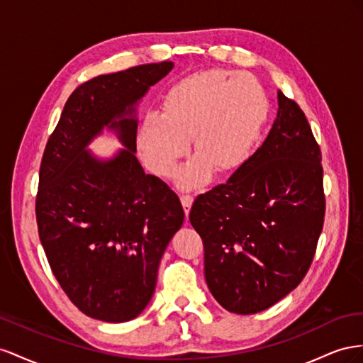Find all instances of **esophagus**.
I'll return each mask as SVG.
<instances>
[{
	"label": "esophagus",
	"instance_id": "1",
	"mask_svg": "<svg viewBox=\"0 0 363 363\" xmlns=\"http://www.w3.org/2000/svg\"><path fill=\"white\" fill-rule=\"evenodd\" d=\"M193 199H194V198H193L191 194H182V196H181V202H182V206H184V211H185V214H187V216H189V213H190Z\"/></svg>",
	"mask_w": 363,
	"mask_h": 363
}]
</instances>
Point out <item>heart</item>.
<instances>
[{
    "mask_svg": "<svg viewBox=\"0 0 363 363\" xmlns=\"http://www.w3.org/2000/svg\"><path fill=\"white\" fill-rule=\"evenodd\" d=\"M269 99L254 76L211 68L173 84L162 112L149 111L138 130V150L157 176H170L189 150L199 153L179 174L184 187L210 178L211 170L233 173L254 155L267 120Z\"/></svg>",
    "mask_w": 363,
    "mask_h": 363,
    "instance_id": "heart-1",
    "label": "heart"
}]
</instances>
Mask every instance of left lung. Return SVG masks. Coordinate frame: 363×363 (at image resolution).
Wrapping results in <instances>:
<instances>
[{
	"label": "left lung",
	"instance_id": "8db88e82",
	"mask_svg": "<svg viewBox=\"0 0 363 363\" xmlns=\"http://www.w3.org/2000/svg\"><path fill=\"white\" fill-rule=\"evenodd\" d=\"M320 161L303 109L278 91L277 120L262 147L193 202L206 284L228 312H262L303 281L325 216Z\"/></svg>",
	"mask_w": 363,
	"mask_h": 363
}]
</instances>
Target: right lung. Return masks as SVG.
<instances>
[{
    "label": "right lung",
    "instance_id": "right-lung-1",
    "mask_svg": "<svg viewBox=\"0 0 363 363\" xmlns=\"http://www.w3.org/2000/svg\"><path fill=\"white\" fill-rule=\"evenodd\" d=\"M172 68L165 60L79 85L40 161L35 208L48 264L71 303L105 323H126L146 308L185 217L178 194L135 157L133 106ZM103 127L127 147L109 162L86 150Z\"/></svg>",
    "mask_w": 363,
    "mask_h": 363
}]
</instances>
